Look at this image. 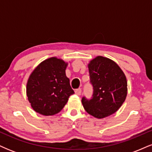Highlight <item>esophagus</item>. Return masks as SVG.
Instances as JSON below:
<instances>
[{"label": "esophagus", "mask_w": 152, "mask_h": 152, "mask_svg": "<svg viewBox=\"0 0 152 152\" xmlns=\"http://www.w3.org/2000/svg\"><path fill=\"white\" fill-rule=\"evenodd\" d=\"M75 94H76V95H78L80 96L81 94V88H78V89H76L75 91Z\"/></svg>", "instance_id": "34e87169"}]
</instances>
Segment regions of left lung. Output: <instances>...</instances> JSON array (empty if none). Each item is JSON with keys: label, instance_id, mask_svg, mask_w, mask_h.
Here are the masks:
<instances>
[{"label": "left lung", "instance_id": "8db88e82", "mask_svg": "<svg viewBox=\"0 0 152 152\" xmlns=\"http://www.w3.org/2000/svg\"><path fill=\"white\" fill-rule=\"evenodd\" d=\"M93 97H83L82 104L86 112L94 117L104 118L111 116L121 107L127 96L126 76L113 60L98 56L88 64Z\"/></svg>", "mask_w": 152, "mask_h": 152}]
</instances>
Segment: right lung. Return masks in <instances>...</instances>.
<instances>
[{
  "mask_svg": "<svg viewBox=\"0 0 152 152\" xmlns=\"http://www.w3.org/2000/svg\"><path fill=\"white\" fill-rule=\"evenodd\" d=\"M68 64L61 58L50 57L31 72L26 83V95L36 112L43 116L58 114L74 94L66 75Z\"/></svg>",
  "mask_w": 152,
  "mask_h": 152,
  "instance_id": "obj_1",
  "label": "right lung"
}]
</instances>
